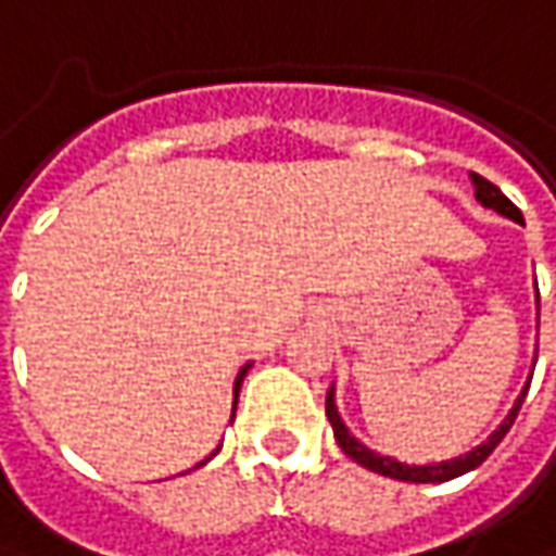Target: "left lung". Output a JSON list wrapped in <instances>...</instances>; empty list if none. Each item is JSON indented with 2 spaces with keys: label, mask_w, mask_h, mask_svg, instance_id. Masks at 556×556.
<instances>
[{
  "label": "left lung",
  "mask_w": 556,
  "mask_h": 556,
  "mask_svg": "<svg viewBox=\"0 0 556 556\" xmlns=\"http://www.w3.org/2000/svg\"><path fill=\"white\" fill-rule=\"evenodd\" d=\"M471 182H475V198L481 200V206H486V210H496L500 215H508V218H515V222H523V218H520V210H517L515 203L502 194L496 185L486 182L484 176H478V173H471ZM530 380H527L523 392L517 395L515 407L508 410V417L500 422V429H496L493 435L486 438V441H481L475 451H468L466 456H456V459H447V463H432V466H407V463H399V459H392V456H380V453L368 451V447L350 435V429L343 426L341 414H338V405H334V387L328 389V395H326V417L328 422H331V429H334V438H338L341 451L346 453L350 459H356L358 466L371 468V471H377V475H387V478H395V481H410V484H438V481H451V478H459V475H466V471H471V468H478L490 453L500 447V441L508 435V429H511V422H515L517 410H520L523 399H527V392H530Z\"/></svg>",
  "instance_id": "left-lung-1"
}]
</instances>
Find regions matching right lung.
Here are the masks:
<instances>
[{"label": "right lung", "instance_id": "1", "mask_svg": "<svg viewBox=\"0 0 556 556\" xmlns=\"http://www.w3.org/2000/svg\"><path fill=\"white\" fill-rule=\"evenodd\" d=\"M247 371H249V365H243V368H240V374H237V380H233V410H237V395H240V383H243ZM203 463H206V459H203ZM203 463H200V466H203Z\"/></svg>", "mask_w": 556, "mask_h": 556}]
</instances>
